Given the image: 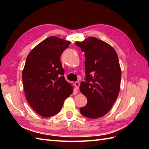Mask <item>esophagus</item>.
Listing matches in <instances>:
<instances>
[{
    "instance_id": "obj_1",
    "label": "esophagus",
    "mask_w": 149,
    "mask_h": 149,
    "mask_svg": "<svg viewBox=\"0 0 149 149\" xmlns=\"http://www.w3.org/2000/svg\"><path fill=\"white\" fill-rule=\"evenodd\" d=\"M74 84H75V87H76L77 89L79 90V86H80L79 82H75Z\"/></svg>"
}]
</instances>
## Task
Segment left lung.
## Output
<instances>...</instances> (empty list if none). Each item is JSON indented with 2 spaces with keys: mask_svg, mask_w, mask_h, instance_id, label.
<instances>
[{
  "mask_svg": "<svg viewBox=\"0 0 149 149\" xmlns=\"http://www.w3.org/2000/svg\"><path fill=\"white\" fill-rule=\"evenodd\" d=\"M75 44L86 58V79L79 88L88 102L80 112L87 118H99L109 111L119 94L121 68L118 55L108 43L95 37Z\"/></svg>",
  "mask_w": 149,
  "mask_h": 149,
  "instance_id": "1",
  "label": "left lung"
}]
</instances>
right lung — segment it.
<instances>
[{"label": "right lung", "instance_id": "right-lung-1", "mask_svg": "<svg viewBox=\"0 0 149 149\" xmlns=\"http://www.w3.org/2000/svg\"><path fill=\"white\" fill-rule=\"evenodd\" d=\"M70 42L56 36L44 40L27 56L22 72L25 95L31 107L43 117L58 114L73 92L63 76L60 57Z\"/></svg>", "mask_w": 149, "mask_h": 149}]
</instances>
